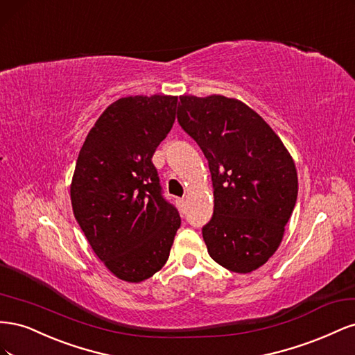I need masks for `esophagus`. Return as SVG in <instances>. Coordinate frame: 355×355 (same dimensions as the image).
I'll use <instances>...</instances> for the list:
<instances>
[{
    "mask_svg": "<svg viewBox=\"0 0 355 355\" xmlns=\"http://www.w3.org/2000/svg\"><path fill=\"white\" fill-rule=\"evenodd\" d=\"M178 202H179V206H180V207H184V206H185V202H187V200H185V198H179V200H178Z\"/></svg>",
    "mask_w": 355,
    "mask_h": 355,
    "instance_id": "esophagus-1",
    "label": "esophagus"
}]
</instances>
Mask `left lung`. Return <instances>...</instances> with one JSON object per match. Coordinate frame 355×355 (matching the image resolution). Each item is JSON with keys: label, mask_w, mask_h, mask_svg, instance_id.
Here are the masks:
<instances>
[{"label": "left lung", "mask_w": 355, "mask_h": 355, "mask_svg": "<svg viewBox=\"0 0 355 355\" xmlns=\"http://www.w3.org/2000/svg\"><path fill=\"white\" fill-rule=\"evenodd\" d=\"M178 120L209 161L213 216L202 239L214 262L249 274L282 244L296 204L295 161L263 118L222 94L180 96Z\"/></svg>", "instance_id": "left-lung-1"}]
</instances>
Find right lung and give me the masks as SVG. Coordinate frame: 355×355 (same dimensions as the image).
Masks as SVG:
<instances>
[{
	"mask_svg": "<svg viewBox=\"0 0 355 355\" xmlns=\"http://www.w3.org/2000/svg\"><path fill=\"white\" fill-rule=\"evenodd\" d=\"M178 96L112 102L80 149L71 182L73 216L96 256L123 282L141 283L168 259L178 210L159 192L153 155L176 118Z\"/></svg>",
	"mask_w": 355,
	"mask_h": 355,
	"instance_id": "1",
	"label": "right lung"
}]
</instances>
